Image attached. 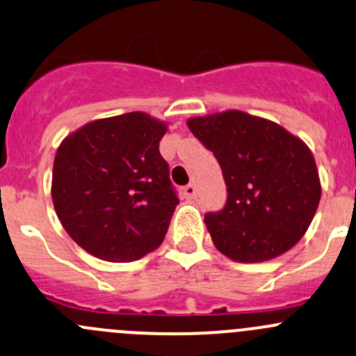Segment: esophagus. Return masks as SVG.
Segmentation results:
<instances>
[{"mask_svg": "<svg viewBox=\"0 0 356 356\" xmlns=\"http://www.w3.org/2000/svg\"><path fill=\"white\" fill-rule=\"evenodd\" d=\"M184 196L188 200H193V198H196V186L195 184H188L184 188Z\"/></svg>", "mask_w": 356, "mask_h": 356, "instance_id": "34e87169", "label": "esophagus"}]
</instances>
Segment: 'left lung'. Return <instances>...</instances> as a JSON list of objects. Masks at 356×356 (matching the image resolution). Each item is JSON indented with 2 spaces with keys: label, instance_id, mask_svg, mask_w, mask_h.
Masks as SVG:
<instances>
[{
  "label": "left lung",
  "instance_id": "obj_1",
  "mask_svg": "<svg viewBox=\"0 0 356 356\" xmlns=\"http://www.w3.org/2000/svg\"><path fill=\"white\" fill-rule=\"evenodd\" d=\"M222 170L227 200L207 212L213 245L236 262L270 261L294 247L318 207V172L305 143L270 120L226 111L188 122Z\"/></svg>",
  "mask_w": 356,
  "mask_h": 356
}]
</instances>
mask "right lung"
I'll list each match as a JSON object with an SVG mask.
<instances>
[{
	"label": "right lung",
	"instance_id": "add662e5",
	"mask_svg": "<svg viewBox=\"0 0 356 356\" xmlns=\"http://www.w3.org/2000/svg\"><path fill=\"white\" fill-rule=\"evenodd\" d=\"M167 125L146 113L97 120L57 149L55 212L88 254L130 262L165 240L179 198L160 154Z\"/></svg>",
	"mask_w": 356,
	"mask_h": 356
}]
</instances>
